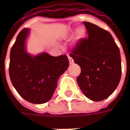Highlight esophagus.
I'll list each match as a JSON object with an SVG mask.
<instances>
[{"label": "esophagus", "mask_w": 130, "mask_h": 130, "mask_svg": "<svg viewBox=\"0 0 130 130\" xmlns=\"http://www.w3.org/2000/svg\"><path fill=\"white\" fill-rule=\"evenodd\" d=\"M68 59H69V62H70V64H73L74 63V60L72 59V58L70 56H68Z\"/></svg>", "instance_id": "obj_1"}]
</instances>
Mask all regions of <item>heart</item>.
Returning a JSON list of instances; mask_svg holds the SVG:
<instances>
[{
	"label": "heart",
	"mask_w": 130,
	"mask_h": 130,
	"mask_svg": "<svg viewBox=\"0 0 130 130\" xmlns=\"http://www.w3.org/2000/svg\"><path fill=\"white\" fill-rule=\"evenodd\" d=\"M76 37L77 38H81L83 37V35H84V30L82 28H79L76 30Z\"/></svg>",
	"instance_id": "obj_1"
}]
</instances>
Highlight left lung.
I'll list each match as a JSON object with an SVG mask.
<instances>
[{
    "instance_id": "left-lung-1",
    "label": "left lung",
    "mask_w": 130,
    "mask_h": 130,
    "mask_svg": "<svg viewBox=\"0 0 130 130\" xmlns=\"http://www.w3.org/2000/svg\"><path fill=\"white\" fill-rule=\"evenodd\" d=\"M88 37L79 40L70 54L81 68L77 83L86 98L95 102L111 95L121 78L119 48L107 30L84 21Z\"/></svg>"
}]
</instances>
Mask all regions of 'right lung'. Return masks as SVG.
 Wrapping results in <instances>:
<instances>
[{
  "mask_svg": "<svg viewBox=\"0 0 130 130\" xmlns=\"http://www.w3.org/2000/svg\"><path fill=\"white\" fill-rule=\"evenodd\" d=\"M29 32V28L22 30L11 48L9 74L21 98L30 103L43 104L52 98L58 80L69 66V60L66 55L28 54L26 41Z\"/></svg>",
  "mask_w": 130,
  "mask_h": 130,
  "instance_id": "right-lung-1",
  "label": "right lung"
}]
</instances>
